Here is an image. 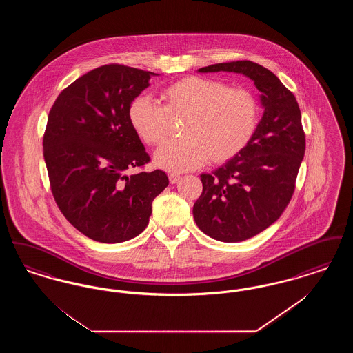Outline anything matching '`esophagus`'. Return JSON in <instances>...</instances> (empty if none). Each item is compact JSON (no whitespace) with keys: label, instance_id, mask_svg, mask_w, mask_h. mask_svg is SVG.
<instances>
[{"label":"esophagus","instance_id":"1","mask_svg":"<svg viewBox=\"0 0 353 353\" xmlns=\"http://www.w3.org/2000/svg\"><path fill=\"white\" fill-rule=\"evenodd\" d=\"M168 177L169 183H170V184H176V183L180 180V176H179V174H176V173H170Z\"/></svg>","mask_w":353,"mask_h":353}]
</instances>
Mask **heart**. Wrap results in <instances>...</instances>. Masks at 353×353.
I'll return each instance as SVG.
<instances>
[{
    "label": "heart",
    "mask_w": 353,
    "mask_h": 353,
    "mask_svg": "<svg viewBox=\"0 0 353 353\" xmlns=\"http://www.w3.org/2000/svg\"><path fill=\"white\" fill-rule=\"evenodd\" d=\"M164 105L137 97L128 107L136 136L157 145L168 134L169 118L185 119L183 139L164 143L153 157L159 168L181 173L199 168L206 160L219 165L243 151L258 125V101L241 87L205 77H185L161 92Z\"/></svg>",
    "instance_id": "1"
}]
</instances>
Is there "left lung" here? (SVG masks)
<instances>
[{"instance_id":"obj_1","label":"left lung","mask_w":353,"mask_h":353,"mask_svg":"<svg viewBox=\"0 0 353 353\" xmlns=\"http://www.w3.org/2000/svg\"><path fill=\"white\" fill-rule=\"evenodd\" d=\"M236 72L261 91L263 115L249 145L212 174L202 173V193L193 217L205 234L241 242L279 219L291 200L305 151L302 115L294 94L276 75L252 61L199 68Z\"/></svg>"}]
</instances>
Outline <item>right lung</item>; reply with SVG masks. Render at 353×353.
Returning <instances> with one entry per match:
<instances>
[{"label":"right lung","mask_w":353,"mask_h":353,"mask_svg":"<svg viewBox=\"0 0 353 353\" xmlns=\"http://www.w3.org/2000/svg\"><path fill=\"white\" fill-rule=\"evenodd\" d=\"M154 72L123 65L94 68L54 101L43 134L51 192L85 236L119 243L148 225L152 201L169 184L163 170L139 172L150 156L130 124L128 107Z\"/></svg>","instance_id":"right-lung-1"}]
</instances>
